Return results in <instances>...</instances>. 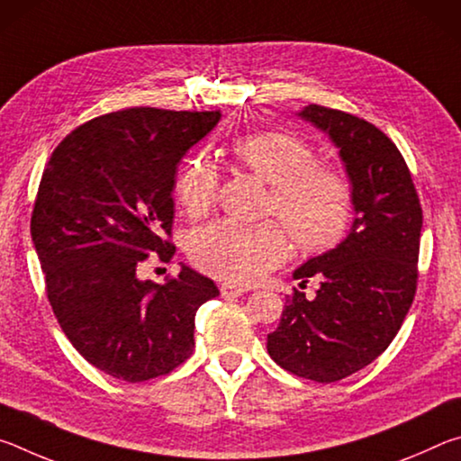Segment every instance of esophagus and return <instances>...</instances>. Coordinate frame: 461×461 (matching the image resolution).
<instances>
[{
	"instance_id": "obj_1",
	"label": "esophagus",
	"mask_w": 461,
	"mask_h": 461,
	"mask_svg": "<svg viewBox=\"0 0 461 461\" xmlns=\"http://www.w3.org/2000/svg\"><path fill=\"white\" fill-rule=\"evenodd\" d=\"M220 291H221L223 299H238V296L244 293L246 288L244 286H238V285H231V283H223L220 286Z\"/></svg>"
}]
</instances>
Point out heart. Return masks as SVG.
Here are the masks:
<instances>
[{"label":"heart","instance_id":"heart-1","mask_svg":"<svg viewBox=\"0 0 461 461\" xmlns=\"http://www.w3.org/2000/svg\"><path fill=\"white\" fill-rule=\"evenodd\" d=\"M231 154L238 165L270 185L267 213L285 225L294 246L323 252L346 236L354 213L352 185L339 168L317 162L305 140L276 130L254 131L240 136L231 144ZM217 189L220 173L205 154L193 156L178 170L175 191L186 215H205L213 207ZM279 224L275 220L213 221L193 233L189 254L207 275L252 283L286 258V236Z\"/></svg>","mask_w":461,"mask_h":461}]
</instances>
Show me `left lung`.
<instances>
[{
	"mask_svg": "<svg viewBox=\"0 0 461 461\" xmlns=\"http://www.w3.org/2000/svg\"><path fill=\"white\" fill-rule=\"evenodd\" d=\"M299 115L339 150L356 220L341 244L294 270L303 285L319 278L315 299L294 288L267 348L280 368L330 384L366 368L399 333L417 291L423 212L407 162L384 131L315 104Z\"/></svg>",
	"mask_w": 461,
	"mask_h": 461,
	"instance_id": "8db88e82",
	"label": "left lung"
}]
</instances>
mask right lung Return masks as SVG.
<instances>
[{"label": "right lung", "mask_w": 461, "mask_h": 461, "mask_svg": "<svg viewBox=\"0 0 461 461\" xmlns=\"http://www.w3.org/2000/svg\"><path fill=\"white\" fill-rule=\"evenodd\" d=\"M220 112L130 107L73 130L54 148L38 186L32 241L62 331L109 376L144 382L193 354L194 313L220 291L181 267L165 285L136 268L175 246V175Z\"/></svg>", "instance_id": "obj_1"}]
</instances>
